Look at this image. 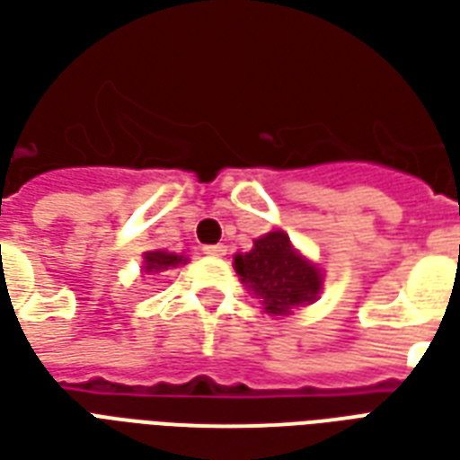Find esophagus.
I'll return each instance as SVG.
<instances>
[{"mask_svg":"<svg viewBox=\"0 0 460 460\" xmlns=\"http://www.w3.org/2000/svg\"><path fill=\"white\" fill-rule=\"evenodd\" d=\"M204 253H207V256H226V246H224V243H209V246H204Z\"/></svg>","mask_w":460,"mask_h":460,"instance_id":"34e87169","label":"esophagus"}]
</instances>
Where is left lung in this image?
I'll use <instances>...</instances> for the list:
<instances>
[{"instance_id": "left-lung-1", "label": "left lung", "mask_w": 460, "mask_h": 460, "mask_svg": "<svg viewBox=\"0 0 460 460\" xmlns=\"http://www.w3.org/2000/svg\"><path fill=\"white\" fill-rule=\"evenodd\" d=\"M241 280L266 305V313L288 315L296 305H308L320 293V270L298 256L283 231H270L253 241V249L234 259Z\"/></svg>"}]
</instances>
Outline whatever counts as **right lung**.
Listing matches in <instances>:
<instances>
[{"label":"right lung","instance_id":"add662e5","mask_svg":"<svg viewBox=\"0 0 460 460\" xmlns=\"http://www.w3.org/2000/svg\"><path fill=\"white\" fill-rule=\"evenodd\" d=\"M184 256H177V253H167V251H150L147 256H145V270L152 273V270H164V269H174V266H180L184 263Z\"/></svg>","mask_w":460,"mask_h":460}]
</instances>
